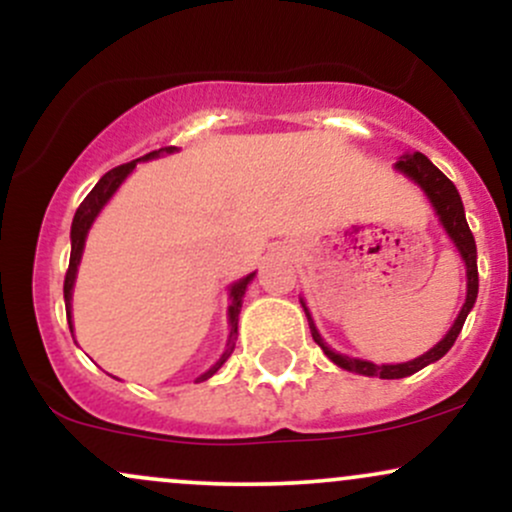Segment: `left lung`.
<instances>
[{
  "instance_id": "8db88e82",
  "label": "left lung",
  "mask_w": 512,
  "mask_h": 512,
  "mask_svg": "<svg viewBox=\"0 0 512 512\" xmlns=\"http://www.w3.org/2000/svg\"><path fill=\"white\" fill-rule=\"evenodd\" d=\"M395 168L399 170V173L407 175L409 180H414L416 185H419L421 190L426 192L428 202L433 204V209H436L440 223H443L445 233H448L452 243H455V248L460 250L464 267H467V298H464L460 315H457V320L452 322L450 332L445 334V337L440 339V342L433 346V349H428L424 356L414 358V361L395 363V366H392V363H383V366H378V363H370V361H363V358H351V356L337 354V351L330 349L325 339L320 337V332H317L313 317H310L308 308H305V303L301 301L303 310H305V317H308L310 334H313L315 344L320 346L322 351H325V356L330 358L332 363H337V366L344 368V370H351V373L368 375V378H383V380L407 378V375H414L416 370L426 368L428 363H436L438 358H443L445 354H448L450 346L455 344L457 334L462 332L464 320H467L469 310L474 308V301H477V293H479L477 243H474L472 231H469L467 219H464V207H462V199H460V192H457V187L452 185V182L445 178V175L440 173V170L433 166V163L428 161L424 154H419V151H414V154H404L395 163Z\"/></svg>"
}]
</instances>
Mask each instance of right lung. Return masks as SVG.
<instances>
[{
  "instance_id": "right-lung-1",
  "label": "right lung",
  "mask_w": 512,
  "mask_h": 512,
  "mask_svg": "<svg viewBox=\"0 0 512 512\" xmlns=\"http://www.w3.org/2000/svg\"><path fill=\"white\" fill-rule=\"evenodd\" d=\"M173 151H178V146H163V149L151 151V154L137 158V161L122 163V166L108 170V173H105L103 178L96 182V187H93V190L88 192L84 202L79 204V209H76L74 221H72V255H69V269H67V276H64V305H67V320H69V330H72V337H74L72 291H74V281H76V269H79L81 255H84L88 228H91V223L96 221L98 214H101V209L105 207V204H108V199L115 195L117 187H120L122 182H125V178H127L129 173H132L134 166H137L139 161H151V158H158L161 154H173ZM252 276H255V272L248 274V276H243V279L236 281V284L231 286V305H228V325H231V334H228L226 349H223L221 358L214 363V366L207 370V373L199 375L197 383H202V380H209L211 375H214L216 370H219L223 363L228 361V356L233 354V349H236L238 315H240V308H243V296H245V289H248V284L252 281Z\"/></svg>"
}]
</instances>
